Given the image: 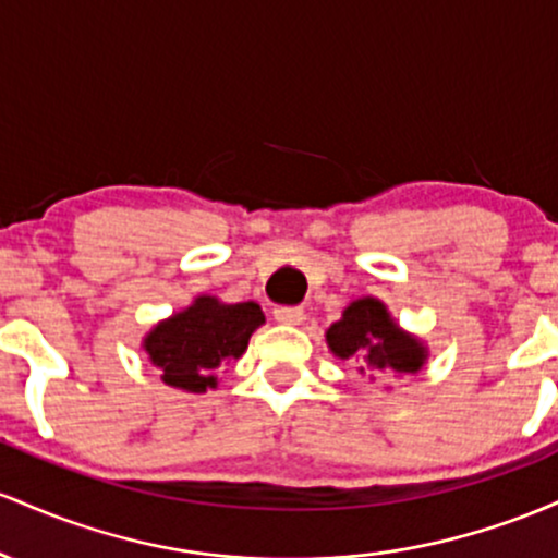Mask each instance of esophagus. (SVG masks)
Wrapping results in <instances>:
<instances>
[{
	"mask_svg": "<svg viewBox=\"0 0 558 558\" xmlns=\"http://www.w3.org/2000/svg\"><path fill=\"white\" fill-rule=\"evenodd\" d=\"M274 318L284 324V327H298V324H303L305 313L303 308H295V305H279V308H274Z\"/></svg>",
	"mask_w": 558,
	"mask_h": 558,
	"instance_id": "obj_1",
	"label": "esophagus"
}]
</instances>
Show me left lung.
Wrapping results in <instances>:
<instances>
[{
    "label": "left lung",
    "mask_w": 558,
    "mask_h": 558,
    "mask_svg": "<svg viewBox=\"0 0 558 558\" xmlns=\"http://www.w3.org/2000/svg\"><path fill=\"white\" fill-rule=\"evenodd\" d=\"M324 337L337 359L359 363L355 372L372 381L377 374H418L429 359L427 345L400 327L387 305L372 295L353 300Z\"/></svg>",
    "instance_id": "obj_1"
}]
</instances>
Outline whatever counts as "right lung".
I'll list each match as a JSON object with an SVG mask.
<instances>
[{"label":"right lung","instance_id":"1","mask_svg":"<svg viewBox=\"0 0 558 558\" xmlns=\"http://www.w3.org/2000/svg\"><path fill=\"white\" fill-rule=\"evenodd\" d=\"M266 324L260 305L223 303L197 295L184 311L171 313L144 335L142 348L160 372V381L203 396L218 387L221 363L242 359L253 331Z\"/></svg>","mask_w":558,"mask_h":558}]
</instances>
